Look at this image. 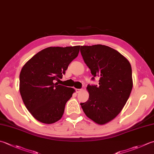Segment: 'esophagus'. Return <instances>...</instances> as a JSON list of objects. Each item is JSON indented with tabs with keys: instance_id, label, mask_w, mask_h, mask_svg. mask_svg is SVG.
<instances>
[{
	"instance_id": "esophagus-1",
	"label": "esophagus",
	"mask_w": 154,
	"mask_h": 154,
	"mask_svg": "<svg viewBox=\"0 0 154 154\" xmlns=\"http://www.w3.org/2000/svg\"><path fill=\"white\" fill-rule=\"evenodd\" d=\"M83 89H76V92L78 93H80L81 91H82Z\"/></svg>"
}]
</instances>
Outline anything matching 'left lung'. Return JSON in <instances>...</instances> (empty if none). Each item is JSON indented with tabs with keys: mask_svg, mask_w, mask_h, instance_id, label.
I'll list each match as a JSON object with an SVG mask.
<instances>
[{
	"mask_svg": "<svg viewBox=\"0 0 154 154\" xmlns=\"http://www.w3.org/2000/svg\"><path fill=\"white\" fill-rule=\"evenodd\" d=\"M81 53L99 85H87L89 99L81 103L87 117L99 125L113 120L130 95L133 79L130 63L118 51L102 45L81 46Z\"/></svg>",
	"mask_w": 154,
	"mask_h": 154,
	"instance_id": "1",
	"label": "left lung"
}]
</instances>
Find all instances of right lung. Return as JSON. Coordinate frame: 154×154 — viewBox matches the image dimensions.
Returning <instances> with one entry per match:
<instances>
[{"mask_svg": "<svg viewBox=\"0 0 154 154\" xmlns=\"http://www.w3.org/2000/svg\"><path fill=\"white\" fill-rule=\"evenodd\" d=\"M80 46L50 47L39 51L23 67L19 91L26 109L41 123L51 124L61 118L65 104L75 91L59 85Z\"/></svg>", "mask_w": 154, "mask_h": 154, "instance_id": "right-lung-1", "label": "right lung"}]
</instances>
